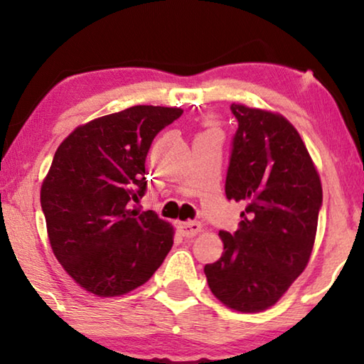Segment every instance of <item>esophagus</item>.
<instances>
[{"mask_svg": "<svg viewBox=\"0 0 364 364\" xmlns=\"http://www.w3.org/2000/svg\"><path fill=\"white\" fill-rule=\"evenodd\" d=\"M178 230H181V233L183 237L187 238H192L196 237L198 232L202 230V225L198 222H193V220H187V222H178L177 223Z\"/></svg>", "mask_w": 364, "mask_h": 364, "instance_id": "esophagus-1", "label": "esophagus"}]
</instances>
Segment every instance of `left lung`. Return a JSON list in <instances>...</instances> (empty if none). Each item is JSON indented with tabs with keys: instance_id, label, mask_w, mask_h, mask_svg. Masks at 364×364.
Instances as JSON below:
<instances>
[{
	"instance_id": "left-lung-1",
	"label": "left lung",
	"mask_w": 364,
	"mask_h": 364,
	"mask_svg": "<svg viewBox=\"0 0 364 364\" xmlns=\"http://www.w3.org/2000/svg\"><path fill=\"white\" fill-rule=\"evenodd\" d=\"M233 137L225 193L245 202L223 253L205 265L208 288L223 305L258 313L275 305L305 270L316 237L323 191L310 152L282 114L232 104Z\"/></svg>"
}]
</instances>
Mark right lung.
<instances>
[{
    "label": "right lung",
    "mask_w": 364,
    "mask_h": 364,
    "mask_svg": "<svg viewBox=\"0 0 364 364\" xmlns=\"http://www.w3.org/2000/svg\"><path fill=\"white\" fill-rule=\"evenodd\" d=\"M181 107L134 106L74 129L41 186L54 257L79 287L121 296L154 275L173 245V227L132 202L146 192L154 137Z\"/></svg>",
    "instance_id": "obj_1"
}]
</instances>
